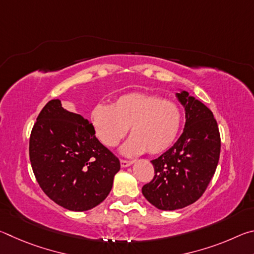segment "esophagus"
<instances>
[{"instance_id": "esophagus-1", "label": "esophagus", "mask_w": 254, "mask_h": 254, "mask_svg": "<svg viewBox=\"0 0 254 254\" xmlns=\"http://www.w3.org/2000/svg\"><path fill=\"white\" fill-rule=\"evenodd\" d=\"M120 162H121V167H123V168L131 166L132 163H133L132 160H124V159H121V160H120Z\"/></svg>"}]
</instances>
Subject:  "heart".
<instances>
[{
    "label": "heart",
    "mask_w": 254,
    "mask_h": 254,
    "mask_svg": "<svg viewBox=\"0 0 254 254\" xmlns=\"http://www.w3.org/2000/svg\"><path fill=\"white\" fill-rule=\"evenodd\" d=\"M91 118L97 137L109 148L115 147L130 127L131 136L122 148L127 156H137L147 150L151 154L166 151L182 127L177 104L145 93L124 94L112 105L98 104Z\"/></svg>",
    "instance_id": "b5f03b06"
}]
</instances>
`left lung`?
<instances>
[{
    "label": "left lung",
    "instance_id": "obj_1",
    "mask_svg": "<svg viewBox=\"0 0 254 254\" xmlns=\"http://www.w3.org/2000/svg\"><path fill=\"white\" fill-rule=\"evenodd\" d=\"M176 96L186 112L184 132L173 147L151 160L153 179L142 187L149 203L162 210L195 203L213 178L221 152L220 131L212 111L185 91Z\"/></svg>",
    "mask_w": 254,
    "mask_h": 254
}]
</instances>
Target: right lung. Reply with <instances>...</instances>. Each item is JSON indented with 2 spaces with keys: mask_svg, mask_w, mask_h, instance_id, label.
<instances>
[{
  "mask_svg": "<svg viewBox=\"0 0 254 254\" xmlns=\"http://www.w3.org/2000/svg\"><path fill=\"white\" fill-rule=\"evenodd\" d=\"M33 174L64 208L84 212L110 194L120 160L95 136L88 120L51 100L38 115L29 142Z\"/></svg>",
  "mask_w": 254,
  "mask_h": 254,
  "instance_id": "obj_1",
  "label": "right lung"
}]
</instances>
